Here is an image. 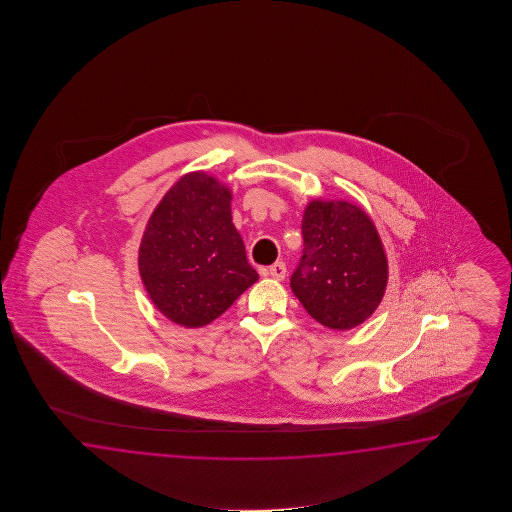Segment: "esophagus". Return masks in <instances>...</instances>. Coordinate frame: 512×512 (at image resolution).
I'll use <instances>...</instances> for the list:
<instances>
[{
  "label": "esophagus",
  "mask_w": 512,
  "mask_h": 512,
  "mask_svg": "<svg viewBox=\"0 0 512 512\" xmlns=\"http://www.w3.org/2000/svg\"><path fill=\"white\" fill-rule=\"evenodd\" d=\"M285 272H287V267H285V263L283 261H276V263H272L271 267L267 269V274L274 278V280H283L285 278Z\"/></svg>",
  "instance_id": "esophagus-1"
}]
</instances>
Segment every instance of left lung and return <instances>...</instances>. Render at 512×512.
<instances>
[{
	"label": "left lung",
	"mask_w": 512,
	"mask_h": 512,
	"mask_svg": "<svg viewBox=\"0 0 512 512\" xmlns=\"http://www.w3.org/2000/svg\"><path fill=\"white\" fill-rule=\"evenodd\" d=\"M304 254L291 289L318 324L346 331L368 320L388 285V258L375 223L338 199H311L302 218Z\"/></svg>",
	"instance_id": "left-lung-1"
}]
</instances>
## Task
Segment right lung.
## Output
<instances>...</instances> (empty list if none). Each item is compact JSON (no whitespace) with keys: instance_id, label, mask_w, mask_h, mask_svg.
Returning <instances> with one entry per match:
<instances>
[{"instance_id":"add662e5","label":"right lung","mask_w":512,"mask_h":512,"mask_svg":"<svg viewBox=\"0 0 512 512\" xmlns=\"http://www.w3.org/2000/svg\"><path fill=\"white\" fill-rule=\"evenodd\" d=\"M230 201L229 186L197 170L164 194L146 223L141 280L153 305L177 326H207L258 282Z\"/></svg>"}]
</instances>
